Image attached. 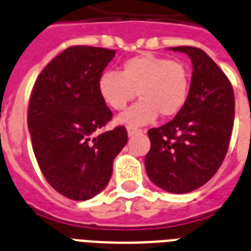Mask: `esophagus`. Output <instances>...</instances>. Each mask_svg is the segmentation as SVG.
Masks as SVG:
<instances>
[{
  "mask_svg": "<svg viewBox=\"0 0 251 251\" xmlns=\"http://www.w3.org/2000/svg\"><path fill=\"white\" fill-rule=\"evenodd\" d=\"M140 132H143V131L140 129H138V127H131V126H129V127H127V135L129 136L136 135V134H140Z\"/></svg>",
  "mask_w": 251,
  "mask_h": 251,
  "instance_id": "1",
  "label": "esophagus"
}]
</instances>
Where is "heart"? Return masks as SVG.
Returning <instances> with one entry per match:
<instances>
[{
	"mask_svg": "<svg viewBox=\"0 0 251 251\" xmlns=\"http://www.w3.org/2000/svg\"><path fill=\"white\" fill-rule=\"evenodd\" d=\"M190 92V73L180 60H167L143 52L121 64L119 73L106 71L98 80V93L109 108L121 111L135 98L140 100L119 116V122L130 126L145 125L161 113L177 115Z\"/></svg>",
	"mask_w": 251,
	"mask_h": 251,
	"instance_id": "heart-1",
	"label": "heart"
}]
</instances>
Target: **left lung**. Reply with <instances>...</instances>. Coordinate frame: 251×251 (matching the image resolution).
I'll use <instances>...</instances> for the list:
<instances>
[{
	"instance_id": "obj_1",
	"label": "left lung",
	"mask_w": 251,
	"mask_h": 251,
	"mask_svg": "<svg viewBox=\"0 0 251 251\" xmlns=\"http://www.w3.org/2000/svg\"><path fill=\"white\" fill-rule=\"evenodd\" d=\"M193 62L190 92L175 119L148 131L151 151L145 170L153 184L174 194L203 186L227 154L235 119V96L228 77L204 50L172 47Z\"/></svg>"
}]
</instances>
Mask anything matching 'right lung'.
I'll return each mask as SVG.
<instances>
[{
	"label": "right lung",
	"mask_w": 251,
	"mask_h": 251,
	"mask_svg": "<svg viewBox=\"0 0 251 251\" xmlns=\"http://www.w3.org/2000/svg\"><path fill=\"white\" fill-rule=\"evenodd\" d=\"M116 50L73 46L39 74L30 94L28 127L48 184L73 201H88L107 186L113 159L127 143L124 126L96 132L112 119L98 80Z\"/></svg>",
	"instance_id": "obj_1"
}]
</instances>
